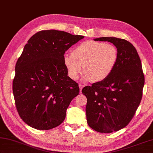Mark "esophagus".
Listing matches in <instances>:
<instances>
[{
	"instance_id": "34e87169",
	"label": "esophagus",
	"mask_w": 153,
	"mask_h": 153,
	"mask_svg": "<svg viewBox=\"0 0 153 153\" xmlns=\"http://www.w3.org/2000/svg\"><path fill=\"white\" fill-rule=\"evenodd\" d=\"M79 91H80V92H82V90L83 88H84V85H82V84H79Z\"/></svg>"
}]
</instances>
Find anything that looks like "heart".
<instances>
[{"label":"heart","mask_w":153,"mask_h":153,"mask_svg":"<svg viewBox=\"0 0 153 153\" xmlns=\"http://www.w3.org/2000/svg\"><path fill=\"white\" fill-rule=\"evenodd\" d=\"M118 56L117 49L112 44L87 41L76 47L71 54L65 55L63 62L71 79H78L83 71V79L98 82L112 73Z\"/></svg>","instance_id":"obj_1"}]
</instances>
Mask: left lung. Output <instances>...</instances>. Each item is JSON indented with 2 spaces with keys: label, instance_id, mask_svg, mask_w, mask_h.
Segmentation results:
<instances>
[{
  "label": "left lung",
  "instance_id": "1",
  "mask_svg": "<svg viewBox=\"0 0 153 153\" xmlns=\"http://www.w3.org/2000/svg\"><path fill=\"white\" fill-rule=\"evenodd\" d=\"M94 40L113 43L118 56L106 79L83 88L88 100L86 118L93 130L111 133L126 126L134 117L142 99L144 76L139 55L129 41L116 37Z\"/></svg>",
  "mask_w": 153,
  "mask_h": 153
}]
</instances>
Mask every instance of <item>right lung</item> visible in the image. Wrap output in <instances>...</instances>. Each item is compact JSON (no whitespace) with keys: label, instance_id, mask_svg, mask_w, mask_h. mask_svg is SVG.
I'll list each match as a JSON object with an SVG mask.
<instances>
[{"label":"right lung","instance_id":"obj_1","mask_svg":"<svg viewBox=\"0 0 153 153\" xmlns=\"http://www.w3.org/2000/svg\"><path fill=\"white\" fill-rule=\"evenodd\" d=\"M57 30L30 37L15 65L13 91L21 118L37 130H49L65 120L66 110L79 93L68 76L65 52L84 38Z\"/></svg>","mask_w":153,"mask_h":153}]
</instances>
